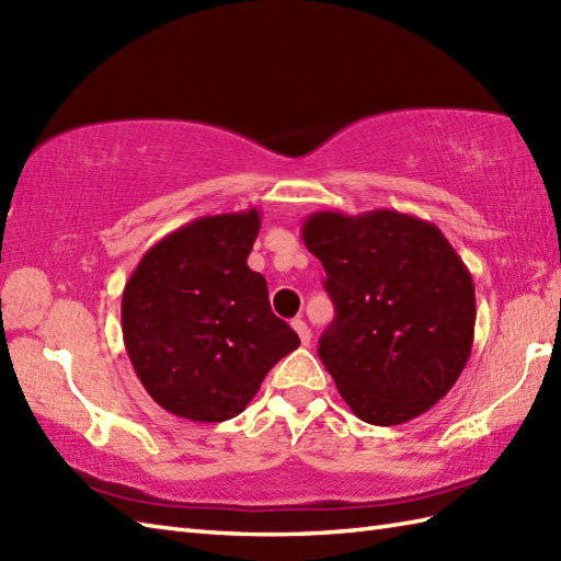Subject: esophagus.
Instances as JSON below:
<instances>
[{
	"instance_id": "1",
	"label": "esophagus",
	"mask_w": 561,
	"mask_h": 561,
	"mask_svg": "<svg viewBox=\"0 0 561 561\" xmlns=\"http://www.w3.org/2000/svg\"><path fill=\"white\" fill-rule=\"evenodd\" d=\"M291 328L296 330V332H299V337H301V342L306 344V347H308V344H311V330H308V325H306V320L304 318H294L291 320Z\"/></svg>"
}]
</instances>
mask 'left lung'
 I'll list each match as a JSON object with an SVG mask.
<instances>
[{
  "instance_id": "8db88e82",
  "label": "left lung",
  "mask_w": 561,
  "mask_h": 561,
  "mask_svg": "<svg viewBox=\"0 0 561 561\" xmlns=\"http://www.w3.org/2000/svg\"><path fill=\"white\" fill-rule=\"evenodd\" d=\"M301 236L335 304L318 356L342 400L378 426L432 410L474 337L472 277L446 236L396 209L316 211Z\"/></svg>"
}]
</instances>
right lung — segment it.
<instances>
[{
    "mask_svg": "<svg viewBox=\"0 0 561 561\" xmlns=\"http://www.w3.org/2000/svg\"><path fill=\"white\" fill-rule=\"evenodd\" d=\"M257 231V209L199 217L153 243L127 279L125 350L165 412L231 420L301 344L272 313L265 277L248 267Z\"/></svg>",
    "mask_w": 561,
    "mask_h": 561,
    "instance_id": "right-lung-1",
    "label": "right lung"
}]
</instances>
